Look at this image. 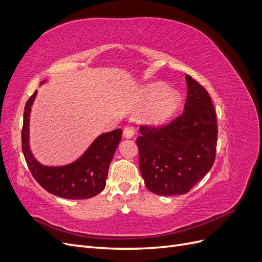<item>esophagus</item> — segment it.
Listing matches in <instances>:
<instances>
[{
  "label": "esophagus",
  "instance_id": "esophagus-1",
  "mask_svg": "<svg viewBox=\"0 0 262 262\" xmlns=\"http://www.w3.org/2000/svg\"><path fill=\"white\" fill-rule=\"evenodd\" d=\"M123 136H124L125 138H128V139H130V138H132V137L134 136V129L132 128V126H130V125L124 126V129H123Z\"/></svg>",
  "mask_w": 262,
  "mask_h": 262
}]
</instances>
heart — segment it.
<instances>
[{
    "mask_svg": "<svg viewBox=\"0 0 262 262\" xmlns=\"http://www.w3.org/2000/svg\"><path fill=\"white\" fill-rule=\"evenodd\" d=\"M147 96L156 98L146 114L147 121L154 124H160L169 119L175 114L181 104V96L176 91H167V86L163 83H157L149 86Z\"/></svg>",
    "mask_w": 262,
    "mask_h": 262,
    "instance_id": "1",
    "label": "heart"
}]
</instances>
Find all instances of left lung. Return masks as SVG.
<instances>
[{
    "label": "left lung",
    "mask_w": 262,
    "mask_h": 262,
    "mask_svg": "<svg viewBox=\"0 0 262 262\" xmlns=\"http://www.w3.org/2000/svg\"><path fill=\"white\" fill-rule=\"evenodd\" d=\"M185 110L169 123L141 124L139 166L146 188L158 195L190 191L215 161L217 123L209 93L192 76Z\"/></svg>",
    "instance_id": "left-lung-1"
}]
</instances>
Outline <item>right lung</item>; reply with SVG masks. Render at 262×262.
Wrapping results in <instances>:
<instances>
[{
	"instance_id": "1",
	"label": "right lung",
	"mask_w": 262,
	"mask_h": 262,
	"mask_svg": "<svg viewBox=\"0 0 262 262\" xmlns=\"http://www.w3.org/2000/svg\"><path fill=\"white\" fill-rule=\"evenodd\" d=\"M36 94L31 95L26 102L21 129V148L31 175L47 191L64 199H89L98 194L106 186L109 165L121 140L122 130L101 134L72 164L62 167L42 166L35 160L28 144L29 115Z\"/></svg>"
}]
</instances>
